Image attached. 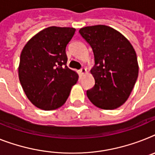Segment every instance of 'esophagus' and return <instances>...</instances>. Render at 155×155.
<instances>
[{
  "instance_id": "1",
  "label": "esophagus",
  "mask_w": 155,
  "mask_h": 155,
  "mask_svg": "<svg viewBox=\"0 0 155 155\" xmlns=\"http://www.w3.org/2000/svg\"><path fill=\"white\" fill-rule=\"evenodd\" d=\"M86 71H87V69H86L85 68H82L80 70V75H84V73H86Z\"/></svg>"
}]
</instances>
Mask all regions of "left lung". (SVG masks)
I'll list each match as a JSON object with an SVG mask.
<instances>
[{
    "mask_svg": "<svg viewBox=\"0 0 155 155\" xmlns=\"http://www.w3.org/2000/svg\"><path fill=\"white\" fill-rule=\"evenodd\" d=\"M80 35L91 47L95 84L87 91L90 101L103 110H114L129 97L139 73L135 49L123 35L110 27H83Z\"/></svg>",
    "mask_w": 155,
    "mask_h": 155,
    "instance_id": "1",
    "label": "left lung"
}]
</instances>
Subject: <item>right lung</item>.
Wrapping results in <instances>:
<instances>
[{"mask_svg": "<svg viewBox=\"0 0 155 155\" xmlns=\"http://www.w3.org/2000/svg\"><path fill=\"white\" fill-rule=\"evenodd\" d=\"M72 27H49L27 41L22 50L19 79L28 99L36 107L53 110L65 103L77 73L67 66L66 46Z\"/></svg>", "mask_w": 155, "mask_h": 155, "instance_id": "right-lung-1", "label": "right lung"}]
</instances>
